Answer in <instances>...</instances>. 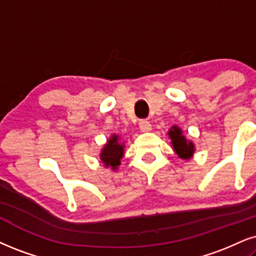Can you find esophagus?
<instances>
[{
	"label": "esophagus",
	"mask_w": 256,
	"mask_h": 256,
	"mask_svg": "<svg viewBox=\"0 0 256 256\" xmlns=\"http://www.w3.org/2000/svg\"><path fill=\"white\" fill-rule=\"evenodd\" d=\"M138 127H140V129H141V132H150V123L147 121V120H141L140 122H138Z\"/></svg>",
	"instance_id": "1"
}]
</instances>
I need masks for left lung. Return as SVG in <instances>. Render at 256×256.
<instances>
[{
  "instance_id": "8db88e82",
  "label": "left lung",
  "mask_w": 256,
  "mask_h": 256,
  "mask_svg": "<svg viewBox=\"0 0 256 256\" xmlns=\"http://www.w3.org/2000/svg\"><path fill=\"white\" fill-rule=\"evenodd\" d=\"M168 136L171 138L173 150H174V152L178 154L179 158L188 160L192 156H194V144L192 141L186 140V138L182 135L180 128L176 127V126H173V127L168 130Z\"/></svg>"
}]
</instances>
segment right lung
I'll return each mask as SVG.
<instances>
[{"label": "right lung", "instance_id": "add662e5", "mask_svg": "<svg viewBox=\"0 0 256 256\" xmlns=\"http://www.w3.org/2000/svg\"><path fill=\"white\" fill-rule=\"evenodd\" d=\"M124 154V144L120 142L118 135L114 134L104 144L100 156L106 167H112L114 171L121 165V159Z\"/></svg>", "mask_w": 256, "mask_h": 256}]
</instances>
